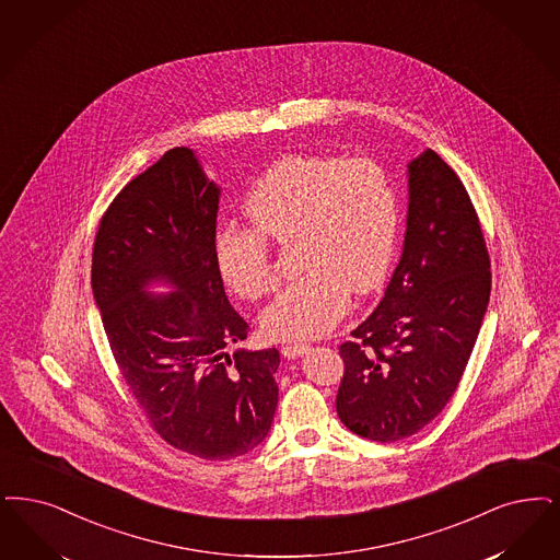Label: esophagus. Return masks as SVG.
I'll list each match as a JSON object with an SVG mask.
<instances>
[{
  "mask_svg": "<svg viewBox=\"0 0 560 560\" xmlns=\"http://www.w3.org/2000/svg\"><path fill=\"white\" fill-rule=\"evenodd\" d=\"M308 350H311L308 343H288V346L281 348V354H283L285 359H300V357L306 354Z\"/></svg>",
  "mask_w": 560,
  "mask_h": 560,
  "instance_id": "obj_1",
  "label": "esophagus"
}]
</instances>
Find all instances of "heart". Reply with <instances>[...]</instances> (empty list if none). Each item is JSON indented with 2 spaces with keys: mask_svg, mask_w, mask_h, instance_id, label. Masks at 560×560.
Returning <instances> with one entry per match:
<instances>
[{
  "mask_svg": "<svg viewBox=\"0 0 560 560\" xmlns=\"http://www.w3.org/2000/svg\"><path fill=\"white\" fill-rule=\"evenodd\" d=\"M252 226H223L214 262L229 290L260 300L277 285L269 242H295L304 275L262 313L275 339L327 334L346 313L350 290L380 288L392 265L400 206L387 171L373 158H283L249 189Z\"/></svg>",
  "mask_w": 560,
  "mask_h": 560,
  "instance_id": "obj_1",
  "label": "heart"
}]
</instances>
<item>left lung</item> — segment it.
Returning <instances> with one entry per match:
<instances>
[{"instance_id": "left-lung-1", "label": "left lung", "mask_w": 560, "mask_h": 560, "mask_svg": "<svg viewBox=\"0 0 560 560\" xmlns=\"http://www.w3.org/2000/svg\"><path fill=\"white\" fill-rule=\"evenodd\" d=\"M492 272L477 212L433 150L408 162L402 256L380 306L339 346L337 415L360 438L398 442L454 396L479 336Z\"/></svg>"}]
</instances>
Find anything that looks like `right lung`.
<instances>
[{
    "label": "right lung",
    "mask_w": 560,
    "mask_h": 560,
    "mask_svg": "<svg viewBox=\"0 0 560 560\" xmlns=\"http://www.w3.org/2000/svg\"><path fill=\"white\" fill-rule=\"evenodd\" d=\"M219 198L194 150H168L114 198L91 265L95 306L135 400L164 442L206 460L262 444L279 400L275 348L226 352L249 327L214 262ZM154 282L174 291L154 294Z\"/></svg>",
    "instance_id": "1"
}]
</instances>
